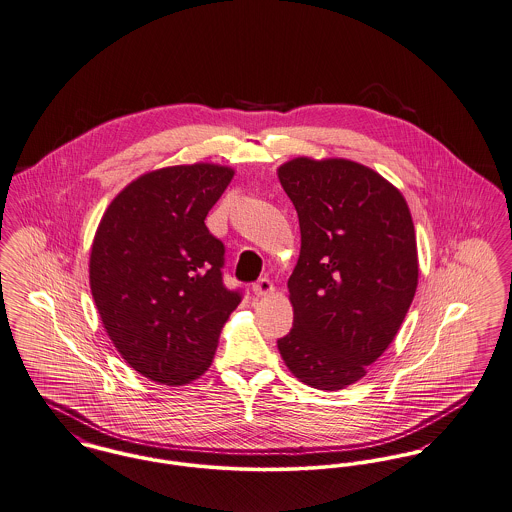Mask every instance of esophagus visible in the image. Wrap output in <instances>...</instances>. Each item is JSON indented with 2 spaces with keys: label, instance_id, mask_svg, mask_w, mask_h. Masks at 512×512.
<instances>
[{
  "label": "esophagus",
  "instance_id": "esophagus-1",
  "mask_svg": "<svg viewBox=\"0 0 512 512\" xmlns=\"http://www.w3.org/2000/svg\"><path fill=\"white\" fill-rule=\"evenodd\" d=\"M253 292L257 296H271V294H275V286H273V282L269 278H259L253 284Z\"/></svg>",
  "mask_w": 512,
  "mask_h": 512
}]
</instances>
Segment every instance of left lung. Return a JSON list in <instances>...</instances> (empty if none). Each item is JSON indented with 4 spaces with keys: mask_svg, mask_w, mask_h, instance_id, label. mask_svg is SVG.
Instances as JSON below:
<instances>
[{
    "mask_svg": "<svg viewBox=\"0 0 512 512\" xmlns=\"http://www.w3.org/2000/svg\"><path fill=\"white\" fill-rule=\"evenodd\" d=\"M276 173L302 236L288 278L294 325L278 351L300 382L337 392L366 376L413 302L411 212L390 181L351 159H290Z\"/></svg>",
    "mask_w": 512,
    "mask_h": 512,
    "instance_id": "8db88e82",
    "label": "left lung"
}]
</instances>
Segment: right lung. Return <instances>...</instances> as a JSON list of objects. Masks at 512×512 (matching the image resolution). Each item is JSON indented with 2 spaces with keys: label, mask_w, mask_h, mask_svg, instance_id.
<instances>
[{
  "label": "right lung",
  "mask_w": 512,
  "mask_h": 512,
  "mask_svg": "<svg viewBox=\"0 0 512 512\" xmlns=\"http://www.w3.org/2000/svg\"><path fill=\"white\" fill-rule=\"evenodd\" d=\"M234 169L173 165L128 183L93 237L89 284L120 356L165 386L202 376L241 302L222 280L224 243L204 224Z\"/></svg>",
  "instance_id": "add662e5"
}]
</instances>
